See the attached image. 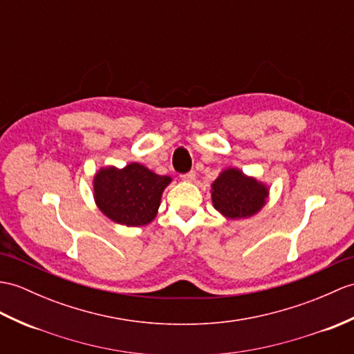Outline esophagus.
<instances>
[{"instance_id":"esophagus-1","label":"esophagus","mask_w":354,"mask_h":354,"mask_svg":"<svg viewBox=\"0 0 354 354\" xmlns=\"http://www.w3.org/2000/svg\"><path fill=\"white\" fill-rule=\"evenodd\" d=\"M180 179L185 180V183H193V180L196 179V171L192 170V171H187V174L180 175Z\"/></svg>"}]
</instances>
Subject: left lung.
I'll list each match as a JSON object with an SVG mask.
<instances>
[{
    "instance_id": "1",
    "label": "left lung",
    "mask_w": 354,
    "mask_h": 354,
    "mask_svg": "<svg viewBox=\"0 0 354 354\" xmlns=\"http://www.w3.org/2000/svg\"><path fill=\"white\" fill-rule=\"evenodd\" d=\"M214 208L227 218H245L264 207L268 190L254 178L245 176L241 170L227 169L211 185Z\"/></svg>"
}]
</instances>
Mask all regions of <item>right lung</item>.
Returning <instances> with one entry per match:
<instances>
[{
  "mask_svg": "<svg viewBox=\"0 0 354 354\" xmlns=\"http://www.w3.org/2000/svg\"><path fill=\"white\" fill-rule=\"evenodd\" d=\"M170 176H160L138 162L104 167L93 178L95 202L110 220L125 226H145L157 216Z\"/></svg>",
  "mask_w": 354,
  "mask_h": 354,
  "instance_id": "add662e5",
  "label": "right lung"
}]
</instances>
